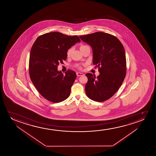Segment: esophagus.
<instances>
[{
  "mask_svg": "<svg viewBox=\"0 0 156 156\" xmlns=\"http://www.w3.org/2000/svg\"><path fill=\"white\" fill-rule=\"evenodd\" d=\"M77 76H83V73H77Z\"/></svg>",
  "mask_w": 156,
  "mask_h": 156,
  "instance_id": "1",
  "label": "esophagus"
}]
</instances>
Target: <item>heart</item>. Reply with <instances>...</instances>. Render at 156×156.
Wrapping results in <instances>:
<instances>
[{
	"label": "heart",
	"mask_w": 156,
	"mask_h": 156,
	"mask_svg": "<svg viewBox=\"0 0 156 156\" xmlns=\"http://www.w3.org/2000/svg\"><path fill=\"white\" fill-rule=\"evenodd\" d=\"M86 46H87V45H81V46L80 47V50H81V49L83 48L84 47H85ZM71 52H72V48H69V49L67 51V52H66V55H67V56H69L70 55Z\"/></svg>",
	"instance_id": "1"
}]
</instances>
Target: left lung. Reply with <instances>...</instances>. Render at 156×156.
I'll return each instance as SVG.
<instances>
[{
  "mask_svg": "<svg viewBox=\"0 0 156 156\" xmlns=\"http://www.w3.org/2000/svg\"><path fill=\"white\" fill-rule=\"evenodd\" d=\"M82 41L92 48L93 63L98 67V77L87 73L85 86L88 98L103 102L111 98L119 88L126 74L125 51L119 40L112 34L103 32L80 36Z\"/></svg>",
  "mask_w": 156,
  "mask_h": 156,
  "instance_id": "obj_1",
  "label": "left lung"
}]
</instances>
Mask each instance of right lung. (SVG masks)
<instances>
[{
	"instance_id": "1",
	"label": "right lung",
	"mask_w": 156,
	"mask_h": 156,
	"mask_svg": "<svg viewBox=\"0 0 156 156\" xmlns=\"http://www.w3.org/2000/svg\"><path fill=\"white\" fill-rule=\"evenodd\" d=\"M78 42L80 40L77 36L52 32L38 37L32 45L29 63L30 79L41 96L51 102H62L70 94L76 73L68 70L63 75L58 70V66L63 63L67 51Z\"/></svg>"
}]
</instances>
